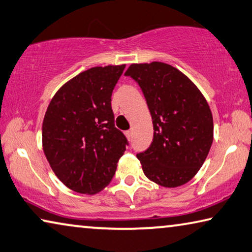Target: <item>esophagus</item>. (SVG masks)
<instances>
[{
  "label": "esophagus",
  "instance_id": "34e87169",
  "mask_svg": "<svg viewBox=\"0 0 252 252\" xmlns=\"http://www.w3.org/2000/svg\"><path fill=\"white\" fill-rule=\"evenodd\" d=\"M126 138L129 139V140H131V139H132V131H131V130L126 131Z\"/></svg>",
  "mask_w": 252,
  "mask_h": 252
}]
</instances>
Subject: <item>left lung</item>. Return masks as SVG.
I'll use <instances>...</instances> for the list:
<instances>
[{"label":"left lung","instance_id":"left-lung-1","mask_svg":"<svg viewBox=\"0 0 252 252\" xmlns=\"http://www.w3.org/2000/svg\"><path fill=\"white\" fill-rule=\"evenodd\" d=\"M125 75L139 84L153 118V142L137 155L143 173L163 187L184 185L204 163L213 142V117L206 99L168 63H132Z\"/></svg>","mask_w":252,"mask_h":252}]
</instances>
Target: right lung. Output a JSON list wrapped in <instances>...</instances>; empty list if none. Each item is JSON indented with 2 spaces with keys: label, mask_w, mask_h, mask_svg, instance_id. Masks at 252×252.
I'll return each mask as SVG.
<instances>
[{
  "label": "right lung",
  "mask_w": 252,
  "mask_h": 252,
  "mask_svg": "<svg viewBox=\"0 0 252 252\" xmlns=\"http://www.w3.org/2000/svg\"><path fill=\"white\" fill-rule=\"evenodd\" d=\"M126 65L93 67L63 85L42 123L47 160L63 184L95 194L109 185L129 145L115 127L111 96Z\"/></svg>",
  "instance_id": "add662e5"
}]
</instances>
